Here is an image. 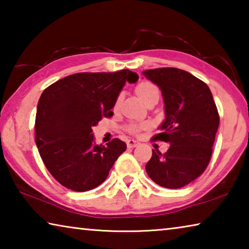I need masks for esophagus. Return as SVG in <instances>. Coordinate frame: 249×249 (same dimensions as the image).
I'll return each mask as SVG.
<instances>
[{
  "instance_id": "esophagus-1",
  "label": "esophagus",
  "mask_w": 249,
  "mask_h": 249,
  "mask_svg": "<svg viewBox=\"0 0 249 249\" xmlns=\"http://www.w3.org/2000/svg\"><path fill=\"white\" fill-rule=\"evenodd\" d=\"M126 144H127L128 148H134V147H136L138 144H140V142H138L137 141H135V140H128Z\"/></svg>"
}]
</instances>
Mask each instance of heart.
<instances>
[{
    "mask_svg": "<svg viewBox=\"0 0 249 249\" xmlns=\"http://www.w3.org/2000/svg\"><path fill=\"white\" fill-rule=\"evenodd\" d=\"M136 93H137V95L140 96V98L142 101H144V102H146V101L148 100L150 96L156 95V94L159 95V90H158V88L156 87L155 84H153V83H150V82H142V83H140L136 87ZM121 100H122V95H120L119 98L116 99L115 107H119ZM141 127H142V126L138 125V124H129V125H127V127H126V129H127L128 132L135 134V133H137L138 130H140Z\"/></svg>",
    "mask_w": 249,
    "mask_h": 249,
    "instance_id": "heart-1",
    "label": "heart"
}]
</instances>
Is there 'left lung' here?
Segmentation results:
<instances>
[{"label":"left lung","instance_id":"1","mask_svg":"<svg viewBox=\"0 0 249 249\" xmlns=\"http://www.w3.org/2000/svg\"><path fill=\"white\" fill-rule=\"evenodd\" d=\"M157 84L165 103V121L156 135L169 142L165 154L153 150L146 165L149 178L161 187L179 189L192 182L208 167L220 116L211 90L187 71L158 68L142 71Z\"/></svg>","mask_w":249,"mask_h":249}]
</instances>
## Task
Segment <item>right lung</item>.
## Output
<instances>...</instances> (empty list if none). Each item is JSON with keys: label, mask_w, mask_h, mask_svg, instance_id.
I'll return each mask as SVG.
<instances>
[{"label": "right lung", "mask_w": 249, "mask_h": 249, "mask_svg": "<svg viewBox=\"0 0 249 249\" xmlns=\"http://www.w3.org/2000/svg\"><path fill=\"white\" fill-rule=\"evenodd\" d=\"M138 74L128 69L117 72H80L53 83L37 105L35 142L46 168L59 183L84 192L100 185L126 144L114 138L96 145L92 127L111 117L126 81Z\"/></svg>", "instance_id": "right-lung-1"}]
</instances>
